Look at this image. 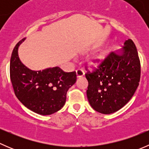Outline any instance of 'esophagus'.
<instances>
[{"instance_id":"obj_1","label":"esophagus","mask_w":149,"mask_h":149,"mask_svg":"<svg viewBox=\"0 0 149 149\" xmlns=\"http://www.w3.org/2000/svg\"><path fill=\"white\" fill-rule=\"evenodd\" d=\"M84 75V70H82V69H78V70H76V76H77V78L82 77Z\"/></svg>"}]
</instances>
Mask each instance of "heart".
<instances>
[{"instance_id": "1", "label": "heart", "mask_w": 149, "mask_h": 149, "mask_svg": "<svg viewBox=\"0 0 149 149\" xmlns=\"http://www.w3.org/2000/svg\"><path fill=\"white\" fill-rule=\"evenodd\" d=\"M111 51H112V49H111L110 47H106L105 49H104L101 52H100V53L95 57V58H94L91 60V65L96 68L100 67V66L104 62V61L107 59V58L109 54L111 52Z\"/></svg>"}]
</instances>
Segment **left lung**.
Instances as JSON below:
<instances>
[{"mask_svg": "<svg viewBox=\"0 0 149 149\" xmlns=\"http://www.w3.org/2000/svg\"><path fill=\"white\" fill-rule=\"evenodd\" d=\"M86 95L91 107L109 115L125 106L139 85L141 63L137 49L128 39L120 50L112 52L94 71H88Z\"/></svg>", "mask_w": 149, "mask_h": 149, "instance_id": "obj_1", "label": "left lung"}]
</instances>
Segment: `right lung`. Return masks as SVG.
Listing matches in <instances>:
<instances>
[{"instance_id":"right-lung-1","label":"right lung","mask_w":149,"mask_h":149,"mask_svg":"<svg viewBox=\"0 0 149 149\" xmlns=\"http://www.w3.org/2000/svg\"><path fill=\"white\" fill-rule=\"evenodd\" d=\"M22 39L12 52L10 77L15 95L26 108L35 113L49 115L64 106L69 88L76 81V72L66 73L59 67L32 70L22 63L18 55Z\"/></svg>"}]
</instances>
